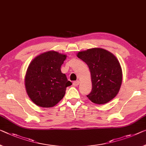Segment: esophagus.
Returning <instances> with one entry per match:
<instances>
[{
  "mask_svg": "<svg viewBox=\"0 0 146 146\" xmlns=\"http://www.w3.org/2000/svg\"><path fill=\"white\" fill-rule=\"evenodd\" d=\"M79 84H80V82L78 80H77V81H75V82H73V85L74 86H78V85H79Z\"/></svg>",
  "mask_w": 146,
  "mask_h": 146,
  "instance_id": "1",
  "label": "esophagus"
}]
</instances>
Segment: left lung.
Returning a JSON list of instances; mask_svg holds the SVG:
<instances>
[{"instance_id": "8db88e82", "label": "left lung", "mask_w": 146, "mask_h": 146, "mask_svg": "<svg viewBox=\"0 0 146 146\" xmlns=\"http://www.w3.org/2000/svg\"><path fill=\"white\" fill-rule=\"evenodd\" d=\"M77 56L88 65L91 72L92 90L87 95L89 99L98 104L113 99L122 82V70L117 58L101 48L80 51Z\"/></svg>"}]
</instances>
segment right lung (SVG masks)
<instances>
[{
  "instance_id": "1",
  "label": "right lung",
  "mask_w": 146,
  "mask_h": 146,
  "mask_svg": "<svg viewBox=\"0 0 146 146\" xmlns=\"http://www.w3.org/2000/svg\"><path fill=\"white\" fill-rule=\"evenodd\" d=\"M66 57L56 51H48L29 64L25 82L28 95L35 104L54 106L63 98L66 87L72 84L60 71Z\"/></svg>"
}]
</instances>
